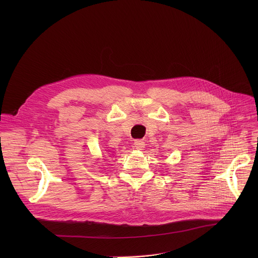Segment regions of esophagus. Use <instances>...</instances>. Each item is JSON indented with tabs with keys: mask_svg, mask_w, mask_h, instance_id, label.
I'll return each instance as SVG.
<instances>
[{
	"mask_svg": "<svg viewBox=\"0 0 258 258\" xmlns=\"http://www.w3.org/2000/svg\"><path fill=\"white\" fill-rule=\"evenodd\" d=\"M134 147L138 151H143L144 147H145V143L142 140H136L134 142Z\"/></svg>",
	"mask_w": 258,
	"mask_h": 258,
	"instance_id": "34e87169",
	"label": "esophagus"
}]
</instances>
